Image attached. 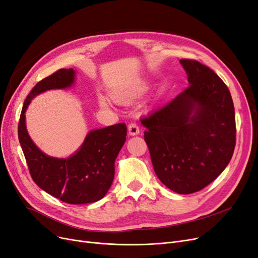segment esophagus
<instances>
[{
  "label": "esophagus",
  "mask_w": 258,
  "mask_h": 258,
  "mask_svg": "<svg viewBox=\"0 0 258 258\" xmlns=\"http://www.w3.org/2000/svg\"><path fill=\"white\" fill-rule=\"evenodd\" d=\"M128 132L130 136H137L140 133V128L137 122H130L128 125Z\"/></svg>",
  "instance_id": "obj_1"
}]
</instances>
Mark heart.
<instances>
[{"mask_svg": "<svg viewBox=\"0 0 258 258\" xmlns=\"http://www.w3.org/2000/svg\"><path fill=\"white\" fill-rule=\"evenodd\" d=\"M100 102H101V105H104V104H105V101H104V100H101Z\"/></svg>", "mask_w": 258, "mask_h": 258, "instance_id": "obj_1", "label": "heart"}]
</instances>
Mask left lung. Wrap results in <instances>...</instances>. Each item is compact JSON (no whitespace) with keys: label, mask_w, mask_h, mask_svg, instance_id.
<instances>
[{"label":"left lung","mask_w":258,"mask_h":258,"mask_svg":"<svg viewBox=\"0 0 258 258\" xmlns=\"http://www.w3.org/2000/svg\"><path fill=\"white\" fill-rule=\"evenodd\" d=\"M189 86L141 119L158 178L174 192L208 186L230 163L236 144L234 104L228 87L209 67L181 59Z\"/></svg>","instance_id":"obj_1"}]
</instances>
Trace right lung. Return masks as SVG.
<instances>
[{
	"instance_id": "add662e5",
	"label": "right lung",
	"mask_w": 258,
	"mask_h": 258,
	"mask_svg": "<svg viewBox=\"0 0 258 258\" xmlns=\"http://www.w3.org/2000/svg\"><path fill=\"white\" fill-rule=\"evenodd\" d=\"M75 71L60 69L39 81L27 95L20 115L18 137L34 182L40 188L69 204L92 203L105 197L114 178V162L126 142V123L92 130L81 147L68 159L48 157L29 138L25 111L42 92L73 85Z\"/></svg>"
}]
</instances>
